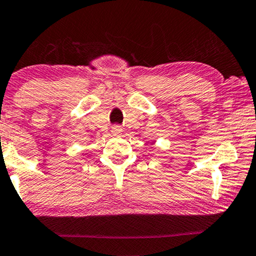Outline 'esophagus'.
Listing matches in <instances>:
<instances>
[{
    "label": "esophagus",
    "mask_w": 256,
    "mask_h": 256,
    "mask_svg": "<svg viewBox=\"0 0 256 256\" xmlns=\"http://www.w3.org/2000/svg\"><path fill=\"white\" fill-rule=\"evenodd\" d=\"M122 131V128L120 125H113L112 126V134H120Z\"/></svg>",
    "instance_id": "esophagus-1"
}]
</instances>
